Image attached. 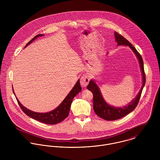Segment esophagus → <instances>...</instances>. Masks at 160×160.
Returning a JSON list of instances; mask_svg holds the SVG:
<instances>
[{
	"label": "esophagus",
	"instance_id": "obj_1",
	"mask_svg": "<svg viewBox=\"0 0 160 160\" xmlns=\"http://www.w3.org/2000/svg\"><path fill=\"white\" fill-rule=\"evenodd\" d=\"M90 79L87 74H83L80 78V85L82 87H86L88 84Z\"/></svg>",
	"mask_w": 160,
	"mask_h": 160
}]
</instances>
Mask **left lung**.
Instances as JSON below:
<instances>
[{
  "mask_svg": "<svg viewBox=\"0 0 160 160\" xmlns=\"http://www.w3.org/2000/svg\"><path fill=\"white\" fill-rule=\"evenodd\" d=\"M114 35L116 41L118 42V46H128L135 53L140 63V68L142 72L143 85L138 94L134 98V99H133L130 103L128 104V105L122 108H116L109 105L104 101L99 87L94 80H91L87 88L88 90L91 91L93 95V109L97 116L106 121H114L121 119L135 109L140 100V98L141 96L142 90L145 86L146 80L143 67V61L139 52L132 46V44L122 35L117 32H114Z\"/></svg>",
  "mask_w": 160,
  "mask_h": 160,
  "instance_id": "left-lung-1",
  "label": "left lung"
}]
</instances>
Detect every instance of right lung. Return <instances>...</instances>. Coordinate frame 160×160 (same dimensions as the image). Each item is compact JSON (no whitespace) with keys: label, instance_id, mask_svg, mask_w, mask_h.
<instances>
[{"label":"right lung","instance_id":"obj_1","mask_svg":"<svg viewBox=\"0 0 160 160\" xmlns=\"http://www.w3.org/2000/svg\"><path fill=\"white\" fill-rule=\"evenodd\" d=\"M42 36H44V34H39L34 36L31 41H30L27 44L25 48L28 45H29L30 43H32V41L35 39H36L38 37ZM81 90H82V87L80 84V80H78L77 83L75 84V85L73 87V88L68 94V95L65 97L64 101L61 102V104L53 111H50L49 112H46V113L36 112L28 109L27 108L24 107L20 103V102L18 100L17 98H16L21 109H22L23 112L26 114L28 116L41 122L47 124L53 125L63 121L64 119L68 116L70 106L73 101V99L79 92H81ZM13 92L14 93L13 90Z\"/></svg>","mask_w":160,"mask_h":160}]
</instances>
